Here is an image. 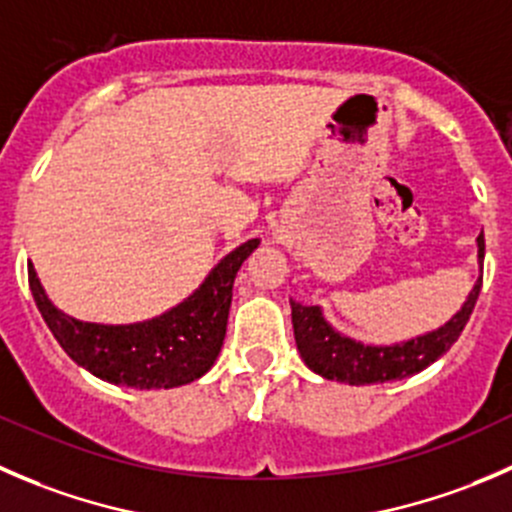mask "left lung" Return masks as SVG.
I'll return each instance as SVG.
<instances>
[{
    "instance_id": "1",
    "label": "left lung",
    "mask_w": 512,
    "mask_h": 512,
    "mask_svg": "<svg viewBox=\"0 0 512 512\" xmlns=\"http://www.w3.org/2000/svg\"><path fill=\"white\" fill-rule=\"evenodd\" d=\"M478 271L473 288L465 296L463 306L433 331L418 333L396 343H363L331 326L323 316L321 306H303L291 298V321L296 348L303 363L318 376L328 381L348 383V386H371V383L403 381L408 376L426 371L430 363L438 361L468 323L483 286V258L485 239L478 236Z\"/></svg>"
}]
</instances>
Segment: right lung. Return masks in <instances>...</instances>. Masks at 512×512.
I'll list each match as a JSON object with an SVG mask.
<instances>
[{
	"instance_id": "1",
	"label": "right lung",
	"mask_w": 512,
	"mask_h": 512,
	"mask_svg": "<svg viewBox=\"0 0 512 512\" xmlns=\"http://www.w3.org/2000/svg\"><path fill=\"white\" fill-rule=\"evenodd\" d=\"M261 244L249 239L229 251L199 288L161 316L136 323H91L69 316L52 303L29 263V288L44 323L77 366L114 386L179 388L196 381L219 358L229 323L234 278Z\"/></svg>"
}]
</instances>
